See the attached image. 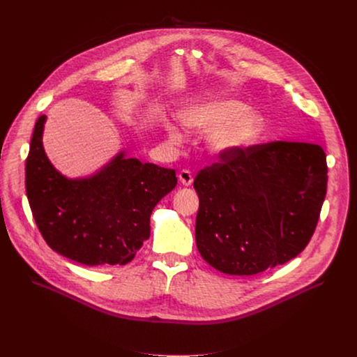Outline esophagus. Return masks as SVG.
<instances>
[{"label": "esophagus", "instance_id": "1", "mask_svg": "<svg viewBox=\"0 0 357 357\" xmlns=\"http://www.w3.org/2000/svg\"><path fill=\"white\" fill-rule=\"evenodd\" d=\"M178 178H179V182H181L182 185H185V186H189V185L193 182V178H192V174H190L189 169H182V171L179 172Z\"/></svg>", "mask_w": 357, "mask_h": 357}]
</instances>
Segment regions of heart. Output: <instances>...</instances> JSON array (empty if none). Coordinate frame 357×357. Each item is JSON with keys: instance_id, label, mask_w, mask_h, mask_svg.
Wrapping results in <instances>:
<instances>
[{"instance_id": "heart-1", "label": "heart", "mask_w": 357, "mask_h": 357, "mask_svg": "<svg viewBox=\"0 0 357 357\" xmlns=\"http://www.w3.org/2000/svg\"><path fill=\"white\" fill-rule=\"evenodd\" d=\"M181 119L189 130L213 131L209 142L216 154H226L254 144L266 127V120L260 113L250 112L243 101L231 98L209 100L195 105L185 110ZM165 130L174 142L182 139L179 130L172 123H167Z\"/></svg>"}]
</instances>
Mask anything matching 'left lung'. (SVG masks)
Segmentation results:
<instances>
[{
  "mask_svg": "<svg viewBox=\"0 0 357 357\" xmlns=\"http://www.w3.org/2000/svg\"><path fill=\"white\" fill-rule=\"evenodd\" d=\"M219 158L193 181L203 260L229 275H254L296 257L317 229L326 195L324 148L271 141Z\"/></svg>",
  "mask_w": 357,
  "mask_h": 357,
  "instance_id": "8db88e82",
  "label": "left lung"
}]
</instances>
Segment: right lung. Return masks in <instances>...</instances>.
<instances>
[{
    "label": "right lung",
    "instance_id": "1",
    "mask_svg": "<svg viewBox=\"0 0 357 357\" xmlns=\"http://www.w3.org/2000/svg\"><path fill=\"white\" fill-rule=\"evenodd\" d=\"M40 116L32 132L25 188L35 223L54 251L84 266H124L149 237L157 203L178 183L175 169L119 154L87 179L62 176L45 155Z\"/></svg>",
    "mask_w": 357,
    "mask_h": 357
}]
</instances>
